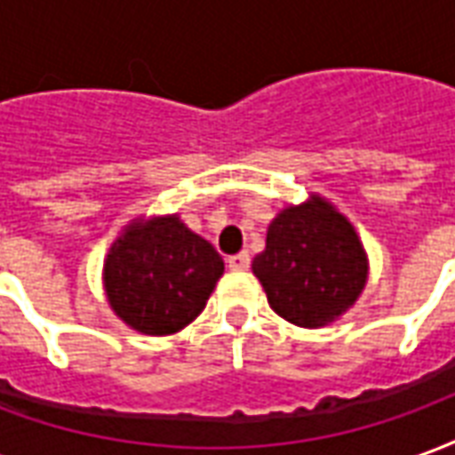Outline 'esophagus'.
Masks as SVG:
<instances>
[{
    "label": "esophagus",
    "instance_id": "obj_1",
    "mask_svg": "<svg viewBox=\"0 0 455 455\" xmlns=\"http://www.w3.org/2000/svg\"><path fill=\"white\" fill-rule=\"evenodd\" d=\"M227 263L231 270H248V266H251V256L243 251V253H236V256L228 258Z\"/></svg>",
    "mask_w": 455,
    "mask_h": 455
}]
</instances>
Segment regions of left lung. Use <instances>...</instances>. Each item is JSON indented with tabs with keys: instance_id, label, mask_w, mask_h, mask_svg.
<instances>
[{
	"instance_id": "8db88e82",
	"label": "left lung",
	"mask_w": 455,
	"mask_h": 455,
	"mask_svg": "<svg viewBox=\"0 0 455 455\" xmlns=\"http://www.w3.org/2000/svg\"><path fill=\"white\" fill-rule=\"evenodd\" d=\"M251 267L273 312L305 329L339 319L368 280V256L355 228L319 195L270 221L266 251Z\"/></svg>"
}]
</instances>
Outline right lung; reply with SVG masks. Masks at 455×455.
Returning <instances> with one entry per match:
<instances>
[{"label": "right lung", "mask_w": 455, "mask_h": 455, "mask_svg": "<svg viewBox=\"0 0 455 455\" xmlns=\"http://www.w3.org/2000/svg\"><path fill=\"white\" fill-rule=\"evenodd\" d=\"M221 273L214 246L178 214L136 219L104 258V292L124 324L168 336L197 319Z\"/></svg>", "instance_id": "obj_1"}]
</instances>
